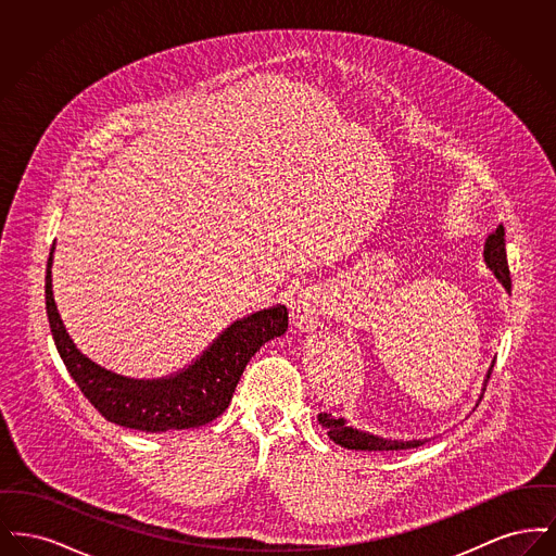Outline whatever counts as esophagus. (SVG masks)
Listing matches in <instances>:
<instances>
[{"label": "esophagus", "mask_w": 556, "mask_h": 556, "mask_svg": "<svg viewBox=\"0 0 556 556\" xmlns=\"http://www.w3.org/2000/svg\"><path fill=\"white\" fill-rule=\"evenodd\" d=\"M327 306V298L320 288L300 290L290 302V317L293 327L302 333L318 327V317Z\"/></svg>", "instance_id": "obj_1"}]
</instances>
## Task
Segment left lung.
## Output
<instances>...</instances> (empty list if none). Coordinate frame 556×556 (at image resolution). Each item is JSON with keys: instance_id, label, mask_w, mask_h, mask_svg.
<instances>
[{"instance_id": "8db88e82", "label": "left lung", "mask_w": 556, "mask_h": 556, "mask_svg": "<svg viewBox=\"0 0 556 556\" xmlns=\"http://www.w3.org/2000/svg\"><path fill=\"white\" fill-rule=\"evenodd\" d=\"M483 261L490 266V270L496 275V279L504 286V290L510 291V270L506 263V248H504V227L498 225L496 231H492L485 245H483ZM494 367V365H492ZM492 367L488 369V375L483 379V386L490 379ZM485 390V388H483ZM318 424L327 429V435L348 450H369V452H388V450H408L421 446L425 440H410V442H402V440H390V438H381V435H372L369 431H361L356 427H350L342 417H336L331 413H320L318 415Z\"/></svg>"}]
</instances>
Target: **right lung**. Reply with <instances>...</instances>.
<instances>
[{"instance_id":"right-lung-1","label":"right lung","mask_w":556,"mask_h":556,"mask_svg":"<svg viewBox=\"0 0 556 556\" xmlns=\"http://www.w3.org/2000/svg\"><path fill=\"white\" fill-rule=\"evenodd\" d=\"M53 248L46 268V308L53 342L83 396L110 424L148 433L191 429L225 413L250 358L288 331V308L277 304L231 323L187 369L162 379H131L89 361L58 315L52 291Z\"/></svg>"}]
</instances>
